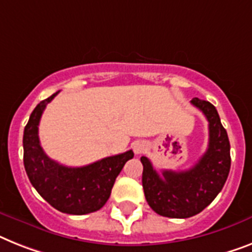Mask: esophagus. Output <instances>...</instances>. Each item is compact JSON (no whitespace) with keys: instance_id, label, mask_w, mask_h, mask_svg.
<instances>
[{"instance_id":"1","label":"esophagus","mask_w":252,"mask_h":252,"mask_svg":"<svg viewBox=\"0 0 252 252\" xmlns=\"http://www.w3.org/2000/svg\"><path fill=\"white\" fill-rule=\"evenodd\" d=\"M144 148H145V144L143 143V141H135L134 143V152L136 153V155L141 153V152L144 151Z\"/></svg>"}]
</instances>
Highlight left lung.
<instances>
[{
  "mask_svg": "<svg viewBox=\"0 0 252 252\" xmlns=\"http://www.w3.org/2000/svg\"><path fill=\"white\" fill-rule=\"evenodd\" d=\"M190 103L209 121V147L196 165L186 171L163 170L162 176L147 157L143 163V189L152 210L161 216L186 219L199 214L223 189L230 170V144L216 108L210 101Z\"/></svg>",
  "mask_w": 252,
  "mask_h": 252,
  "instance_id": "1",
  "label": "left lung"
}]
</instances>
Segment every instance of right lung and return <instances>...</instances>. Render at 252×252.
Wrapping results in <instances>:
<instances>
[{
  "mask_svg": "<svg viewBox=\"0 0 252 252\" xmlns=\"http://www.w3.org/2000/svg\"><path fill=\"white\" fill-rule=\"evenodd\" d=\"M59 91L34 108L24 128V167L29 182L54 209L70 215L100 210L111 196L116 178L134 152L105 157L82 167H68L51 159L39 144L38 125L47 104Z\"/></svg>",
  "mask_w": 252,
  "mask_h": 252,
  "instance_id": "add662e5",
  "label": "right lung"
}]
</instances>
